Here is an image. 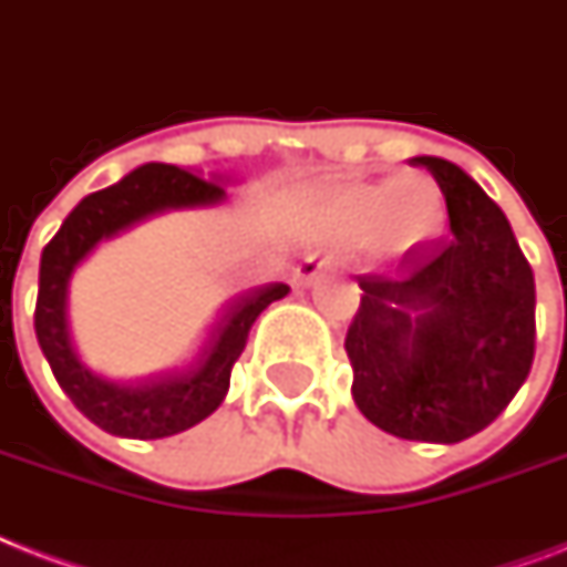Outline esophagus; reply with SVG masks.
Instances as JSON below:
<instances>
[{
  "mask_svg": "<svg viewBox=\"0 0 567 567\" xmlns=\"http://www.w3.org/2000/svg\"><path fill=\"white\" fill-rule=\"evenodd\" d=\"M329 270H332V258L329 256H306L300 261V267L293 270V282L300 285V288H309L315 279H320Z\"/></svg>",
  "mask_w": 567,
  "mask_h": 567,
  "instance_id": "esophagus-1",
  "label": "esophagus"
}]
</instances>
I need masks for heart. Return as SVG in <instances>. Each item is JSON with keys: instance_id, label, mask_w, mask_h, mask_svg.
<instances>
[{"instance_id": "1", "label": "heart", "mask_w": 567, "mask_h": 567, "mask_svg": "<svg viewBox=\"0 0 567 567\" xmlns=\"http://www.w3.org/2000/svg\"><path fill=\"white\" fill-rule=\"evenodd\" d=\"M435 203H439L435 188L421 179L355 185L338 190L320 205V229L336 235H364L379 223H385L394 235L409 238L414 235V226H403L400 214L405 220H423Z\"/></svg>"}]
</instances>
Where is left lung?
<instances>
[{
  "label": "left lung",
  "mask_w": 567,
  "mask_h": 567,
  "mask_svg": "<svg viewBox=\"0 0 567 567\" xmlns=\"http://www.w3.org/2000/svg\"><path fill=\"white\" fill-rule=\"evenodd\" d=\"M447 199L450 235L394 270L355 276L347 329L359 412L405 441L456 444L518 394L536 355V279L497 208L462 167L417 155Z\"/></svg>",
  "instance_id": "obj_1"
}]
</instances>
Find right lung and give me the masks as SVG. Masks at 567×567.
Segmentation results:
<instances>
[{
    "label": "right lung",
    "instance_id": "1",
    "mask_svg": "<svg viewBox=\"0 0 567 567\" xmlns=\"http://www.w3.org/2000/svg\"><path fill=\"white\" fill-rule=\"evenodd\" d=\"M226 190L220 179H199L194 173L173 164H144L105 190L84 196L66 214L55 238L40 256L38 306H34V332L38 344L55 373L58 385L73 400L79 412L100 430L120 439H167L205 421L223 403L229 391L231 368L247 347V336L256 318L291 291L285 282L261 285L238 293L226 306V315L214 327L208 344L190 368L162 373V377L114 382L93 373L75 353L70 327H66V285L75 265L100 240L114 238L117 231L171 212L220 203Z\"/></svg>",
    "mask_w": 567,
    "mask_h": 567
}]
</instances>
